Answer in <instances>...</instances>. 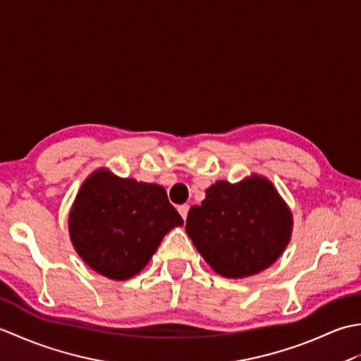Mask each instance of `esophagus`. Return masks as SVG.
Listing matches in <instances>:
<instances>
[{
  "instance_id": "1",
  "label": "esophagus",
  "mask_w": 361,
  "mask_h": 361,
  "mask_svg": "<svg viewBox=\"0 0 361 361\" xmlns=\"http://www.w3.org/2000/svg\"><path fill=\"white\" fill-rule=\"evenodd\" d=\"M178 212H180V216L183 217V220H186L188 219V212H189V204H181L180 208H178Z\"/></svg>"
}]
</instances>
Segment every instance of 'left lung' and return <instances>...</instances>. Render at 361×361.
I'll use <instances>...</instances> for the list:
<instances>
[{"mask_svg":"<svg viewBox=\"0 0 361 361\" xmlns=\"http://www.w3.org/2000/svg\"><path fill=\"white\" fill-rule=\"evenodd\" d=\"M293 219L271 181L251 175L217 181L189 209L186 233L211 268L231 279L257 274L286 250Z\"/></svg>","mask_w":361,"mask_h":361,"instance_id":"1","label":"left lung"}]
</instances>
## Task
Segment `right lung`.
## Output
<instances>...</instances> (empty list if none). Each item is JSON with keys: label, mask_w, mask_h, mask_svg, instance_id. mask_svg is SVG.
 Here are the masks:
<instances>
[{"label": "right lung", "mask_w": 361, "mask_h": 361, "mask_svg": "<svg viewBox=\"0 0 361 361\" xmlns=\"http://www.w3.org/2000/svg\"><path fill=\"white\" fill-rule=\"evenodd\" d=\"M183 219L166 189L99 169L83 181L70 212V237L88 267L109 279L133 278Z\"/></svg>", "instance_id": "add662e5"}]
</instances>
